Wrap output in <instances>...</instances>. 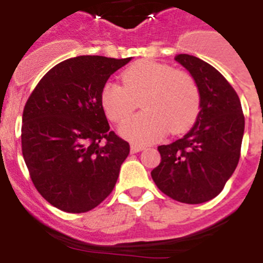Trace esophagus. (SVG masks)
<instances>
[{"label":"esophagus","mask_w":263,"mask_h":263,"mask_svg":"<svg viewBox=\"0 0 263 263\" xmlns=\"http://www.w3.org/2000/svg\"><path fill=\"white\" fill-rule=\"evenodd\" d=\"M144 148H145V146H142V145L132 144L131 145V154H136V153H139V151H142Z\"/></svg>","instance_id":"34e87169"}]
</instances>
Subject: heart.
<instances>
[{
	"label": "heart",
	"mask_w": 263,
	"mask_h": 263,
	"mask_svg": "<svg viewBox=\"0 0 263 263\" xmlns=\"http://www.w3.org/2000/svg\"><path fill=\"white\" fill-rule=\"evenodd\" d=\"M141 98L144 112L126 119L118 129L135 144L161 139L168 128H187L200 109V90L193 76L154 61L135 63L122 73V84L107 81L100 92L103 110L113 122L131 115Z\"/></svg>",
	"instance_id": "b5f03b06"
}]
</instances>
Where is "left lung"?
<instances>
[{
    "mask_svg": "<svg viewBox=\"0 0 263 263\" xmlns=\"http://www.w3.org/2000/svg\"><path fill=\"white\" fill-rule=\"evenodd\" d=\"M174 60L197 82L200 112L182 139L158 147L161 161L151 177L173 200L202 203L221 192L237 168L245 116L239 97L216 68L195 55Z\"/></svg>",
    "mask_w": 263,
    "mask_h": 263,
    "instance_id": "8db88e82",
    "label": "left lung"
}]
</instances>
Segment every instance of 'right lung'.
I'll return each instance as SVG.
<instances>
[{
	"label": "right lung",
	"instance_id": "add662e5",
	"mask_svg": "<svg viewBox=\"0 0 263 263\" xmlns=\"http://www.w3.org/2000/svg\"><path fill=\"white\" fill-rule=\"evenodd\" d=\"M132 57L79 55L43 76L23 112L21 147L30 178L66 213H86L109 196L128 142L109 131L102 87Z\"/></svg>",
	"mask_w": 263,
	"mask_h": 263
}]
</instances>
